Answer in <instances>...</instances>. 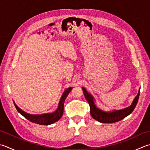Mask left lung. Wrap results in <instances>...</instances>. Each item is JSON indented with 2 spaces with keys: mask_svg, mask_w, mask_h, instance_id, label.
Listing matches in <instances>:
<instances>
[{
  "mask_svg": "<svg viewBox=\"0 0 150 150\" xmlns=\"http://www.w3.org/2000/svg\"><path fill=\"white\" fill-rule=\"evenodd\" d=\"M83 90L84 95L85 96V98L86 99V100L88 103L90 107V114L92 116V118L96 120L97 121L101 123H114L117 122L118 121H120L122 119L125 118L126 116L133 112V110L135 108L136 105L139 101V96H140V90L139 92L138 93L136 98H134L133 103L131 104V106L129 107L125 108L122 110H115L114 112H105L99 109L98 108L96 107L93 102V97L91 96L90 93L87 92V91L83 87Z\"/></svg>",
  "mask_w": 150,
  "mask_h": 150,
  "instance_id": "1",
  "label": "left lung"
}]
</instances>
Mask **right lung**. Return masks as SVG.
<instances>
[{
    "mask_svg": "<svg viewBox=\"0 0 150 150\" xmlns=\"http://www.w3.org/2000/svg\"><path fill=\"white\" fill-rule=\"evenodd\" d=\"M71 89L72 88L70 87V88H68L66 90H65V92H64L62 96L57 110H56L54 112H52V113L43 114H40V115H32V114H29L28 113L24 112L23 110H22L20 108H19L17 106V105L15 103L14 101H13V103H14L15 107L16 108L17 110L18 111L21 115L24 116L25 118L29 120V121L35 123V124H37L47 125L57 122L58 120H59L62 116V114L64 112V101H65V99L66 98L67 96L68 95V93H69L70 91L71 90Z\"/></svg>",
    "mask_w": 150,
    "mask_h": 150,
    "instance_id": "obj_1",
    "label": "right lung"
}]
</instances>
